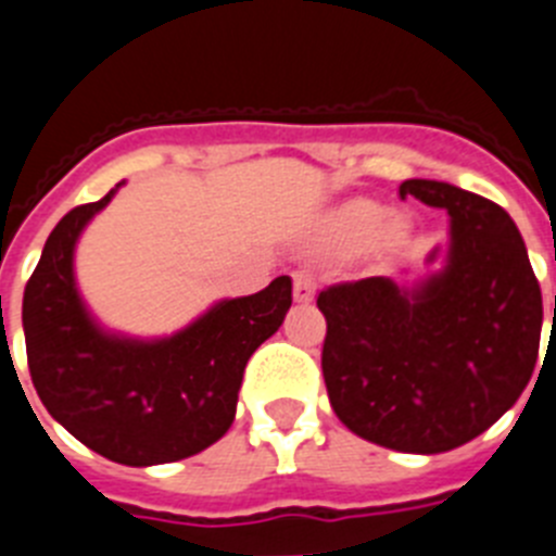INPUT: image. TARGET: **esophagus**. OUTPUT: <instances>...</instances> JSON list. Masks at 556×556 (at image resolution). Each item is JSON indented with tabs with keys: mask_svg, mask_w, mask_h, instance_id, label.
Segmentation results:
<instances>
[{
	"mask_svg": "<svg viewBox=\"0 0 556 556\" xmlns=\"http://www.w3.org/2000/svg\"><path fill=\"white\" fill-rule=\"evenodd\" d=\"M292 278H294V287H292L294 303H312L314 294H317V281H314V275L308 273V269H298Z\"/></svg>",
	"mask_w": 556,
	"mask_h": 556,
	"instance_id": "esophagus-1",
	"label": "esophagus"
}]
</instances>
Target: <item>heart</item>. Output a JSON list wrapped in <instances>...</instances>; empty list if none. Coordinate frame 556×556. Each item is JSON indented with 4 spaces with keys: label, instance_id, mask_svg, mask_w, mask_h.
Segmentation results:
<instances>
[{
    "label": "heart",
    "instance_id": "obj_1",
    "mask_svg": "<svg viewBox=\"0 0 556 556\" xmlns=\"http://www.w3.org/2000/svg\"><path fill=\"white\" fill-rule=\"evenodd\" d=\"M387 222V208L376 200L356 198L348 200V203L339 205L337 211L328 219V244L342 253H353V250H362L365 244L372 242V236L378 233L380 225ZM384 225V224H383ZM386 226V225H384ZM404 236V225L401 223H388L386 230L381 231V242L387 248H395Z\"/></svg>",
    "mask_w": 556,
    "mask_h": 556
}]
</instances>
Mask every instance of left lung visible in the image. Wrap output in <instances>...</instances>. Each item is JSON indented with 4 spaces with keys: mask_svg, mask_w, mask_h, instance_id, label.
<instances>
[{
    "mask_svg": "<svg viewBox=\"0 0 556 556\" xmlns=\"http://www.w3.org/2000/svg\"><path fill=\"white\" fill-rule=\"evenodd\" d=\"M397 194L448 214L443 267L406 287L376 275L320 292L323 378L353 434L443 454L488 431L527 390L543 298L501 205L440 180H404Z\"/></svg>",
    "mask_w": 556,
    "mask_h": 556,
    "instance_id": "8db88e82",
    "label": "left lung"
}]
</instances>
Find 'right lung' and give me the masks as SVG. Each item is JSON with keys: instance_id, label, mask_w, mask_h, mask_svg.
I'll list each match as a JSON object with an SVG mask.
<instances>
[{"instance_id": "obj_1", "label": "right lung", "mask_w": 556, "mask_h": 556, "mask_svg": "<svg viewBox=\"0 0 556 556\" xmlns=\"http://www.w3.org/2000/svg\"><path fill=\"white\" fill-rule=\"evenodd\" d=\"M125 186L55 225L22 303L27 365L41 404L105 459L147 468L194 456L230 429L244 367L281 328L292 278L223 298L169 337H127L97 320L75 278L83 230Z\"/></svg>"}]
</instances>
